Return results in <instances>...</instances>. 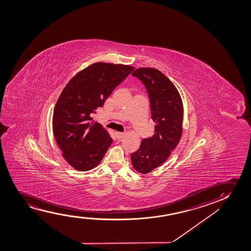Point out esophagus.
Listing matches in <instances>:
<instances>
[{
    "mask_svg": "<svg viewBox=\"0 0 251 251\" xmlns=\"http://www.w3.org/2000/svg\"><path fill=\"white\" fill-rule=\"evenodd\" d=\"M115 134H116V136H117V139H119V140L124 137V133H122V132H116Z\"/></svg>",
    "mask_w": 251,
    "mask_h": 251,
    "instance_id": "esophagus-1",
    "label": "esophagus"
}]
</instances>
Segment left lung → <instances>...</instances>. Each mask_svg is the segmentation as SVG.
Instances as JSON below:
<instances>
[{
	"label": "left lung",
	"mask_w": 251,
	"mask_h": 251,
	"mask_svg": "<svg viewBox=\"0 0 251 251\" xmlns=\"http://www.w3.org/2000/svg\"><path fill=\"white\" fill-rule=\"evenodd\" d=\"M132 75L143 83L148 91L151 119L156 123L154 134L143 139L137 151L131 154L134 168L147 174L169 158L180 141L182 133L183 106L174 84L159 70L141 68Z\"/></svg>",
	"instance_id": "left-lung-1"
}]
</instances>
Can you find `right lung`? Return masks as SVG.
<instances>
[{
    "instance_id": "right-lung-1",
    "label": "right lung",
    "mask_w": 251,
    "mask_h": 251,
    "mask_svg": "<svg viewBox=\"0 0 251 251\" xmlns=\"http://www.w3.org/2000/svg\"><path fill=\"white\" fill-rule=\"evenodd\" d=\"M134 67L97 62L81 70L62 90L53 115V132L62 156L72 167L86 172L96 167L112 143L92 114L102 107Z\"/></svg>"
}]
</instances>
